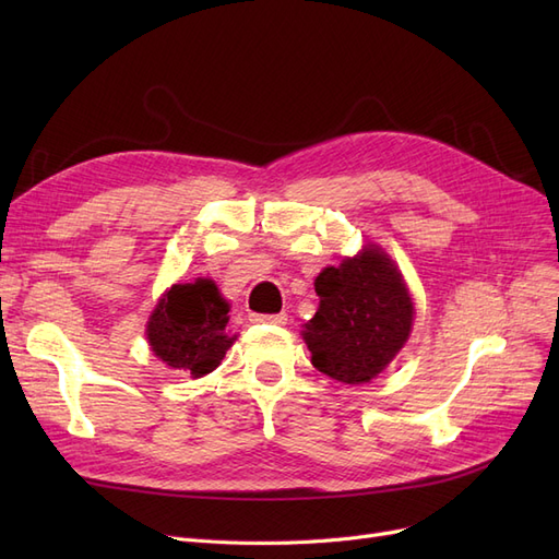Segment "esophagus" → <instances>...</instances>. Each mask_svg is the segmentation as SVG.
Here are the masks:
<instances>
[{"label":"esophagus","mask_w":559,"mask_h":559,"mask_svg":"<svg viewBox=\"0 0 559 559\" xmlns=\"http://www.w3.org/2000/svg\"><path fill=\"white\" fill-rule=\"evenodd\" d=\"M286 312H277V314H251V321H259V324H275V326H284L286 324Z\"/></svg>","instance_id":"esophagus-1"}]
</instances>
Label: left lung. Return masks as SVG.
<instances>
[{
  "label": "left lung",
  "mask_w": 559,
  "mask_h": 559,
  "mask_svg": "<svg viewBox=\"0 0 559 559\" xmlns=\"http://www.w3.org/2000/svg\"><path fill=\"white\" fill-rule=\"evenodd\" d=\"M319 308L302 326L312 366L337 382L364 384L389 366L413 329V298L378 245L329 265L314 280Z\"/></svg>",
  "instance_id": "1"
}]
</instances>
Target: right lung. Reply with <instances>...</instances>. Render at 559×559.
Returning a JSON list of instances; mask_svg holds the SVG:
<instances>
[{"label": "right lung", "instance_id": "obj_1", "mask_svg": "<svg viewBox=\"0 0 559 559\" xmlns=\"http://www.w3.org/2000/svg\"><path fill=\"white\" fill-rule=\"evenodd\" d=\"M230 306L212 280L173 284L146 321L151 352L175 370L202 378L222 364L235 335L226 333Z\"/></svg>", "mask_w": 559, "mask_h": 559}]
</instances>
